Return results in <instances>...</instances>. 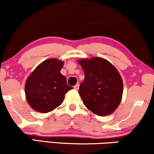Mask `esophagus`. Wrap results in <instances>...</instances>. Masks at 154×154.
<instances>
[{"label":"esophagus","mask_w":154,"mask_h":154,"mask_svg":"<svg viewBox=\"0 0 154 154\" xmlns=\"http://www.w3.org/2000/svg\"><path fill=\"white\" fill-rule=\"evenodd\" d=\"M79 83H77V84L75 85V86H74V89H75V90L78 91V90H79Z\"/></svg>","instance_id":"1"}]
</instances>
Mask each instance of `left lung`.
Returning <instances> with one entry per match:
<instances>
[{"label":"left lung","mask_w":154,"mask_h":154,"mask_svg":"<svg viewBox=\"0 0 154 154\" xmlns=\"http://www.w3.org/2000/svg\"><path fill=\"white\" fill-rule=\"evenodd\" d=\"M79 63L85 75L79 91L84 105L98 116L111 114L122 98L123 81L119 71L99 57L79 60Z\"/></svg>","instance_id":"obj_1"}]
</instances>
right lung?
I'll use <instances>...</instances> for the list:
<instances>
[{
  "label": "right lung",
  "mask_w": 154,
  "mask_h": 154,
  "mask_svg": "<svg viewBox=\"0 0 154 154\" xmlns=\"http://www.w3.org/2000/svg\"><path fill=\"white\" fill-rule=\"evenodd\" d=\"M63 62L49 58L41 63L26 81L25 93L28 103L38 112L47 113L59 106L65 94L73 87L60 73Z\"/></svg>",
  "instance_id": "obj_1"
}]
</instances>
